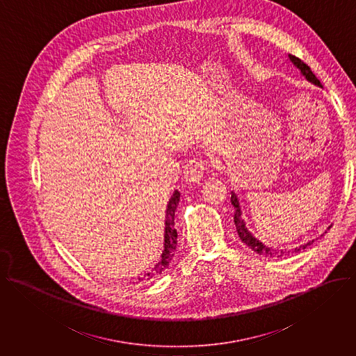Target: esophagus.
Wrapping results in <instances>:
<instances>
[{"label": "esophagus", "mask_w": 356, "mask_h": 356, "mask_svg": "<svg viewBox=\"0 0 356 356\" xmlns=\"http://www.w3.org/2000/svg\"><path fill=\"white\" fill-rule=\"evenodd\" d=\"M207 170V165L201 159H191L184 168V179L187 183H200Z\"/></svg>", "instance_id": "34e87169"}]
</instances>
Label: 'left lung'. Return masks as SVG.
Listing matches in <instances>:
<instances>
[{"instance_id":"8db88e82","label":"left lung","mask_w":356,"mask_h":356,"mask_svg":"<svg viewBox=\"0 0 356 356\" xmlns=\"http://www.w3.org/2000/svg\"><path fill=\"white\" fill-rule=\"evenodd\" d=\"M290 63L293 65L294 69H297L300 74L305 78V81H308L309 83L318 86V88H323L321 81L315 76V74L311 72V69L304 63L301 62L298 58L293 56V55H287ZM231 204L235 209V214H234V222H235V227H236V231H238V235L241 238V241L248 245L253 252L261 254V256H266V257H282V256H290V254H294V253H298L300 250L305 249L307 246H309L315 239L304 243V245H300V246H296L293 249H277V248H273V246H267L266 243H263L261 241H259L249 229H248V225L243 220V216H242V209H241V204H239V200H238V195L235 194V191H231ZM332 225L327 227V229L330 228ZM326 232V231H325ZM323 236V234L321 235ZM318 239V238H316Z\"/></svg>"}]
</instances>
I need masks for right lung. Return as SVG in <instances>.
<instances>
[{"instance_id": "obj_1", "label": "right lung", "mask_w": 356, "mask_h": 356, "mask_svg": "<svg viewBox=\"0 0 356 356\" xmlns=\"http://www.w3.org/2000/svg\"><path fill=\"white\" fill-rule=\"evenodd\" d=\"M180 201V193L176 190L166 207V212H165V232H163V250L162 254L159 257V260L156 261V264L151 268V271H148L147 274H144L143 280H154L155 277H158L159 274H162L170 264L175 250H176V245H177V231L175 228V212L176 208L179 205ZM140 281V278H139Z\"/></svg>"}]
</instances>
